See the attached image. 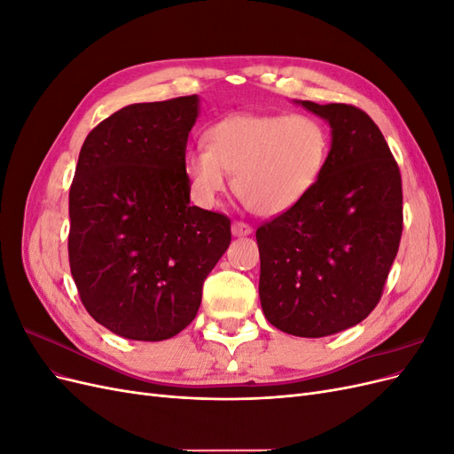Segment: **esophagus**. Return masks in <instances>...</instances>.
<instances>
[{
    "label": "esophagus",
    "mask_w": 454,
    "mask_h": 454,
    "mask_svg": "<svg viewBox=\"0 0 454 454\" xmlns=\"http://www.w3.org/2000/svg\"><path fill=\"white\" fill-rule=\"evenodd\" d=\"M231 231H232V235H235V237H248V235H252L254 229H252L250 223H246V222H235V223H232Z\"/></svg>",
    "instance_id": "obj_1"
}]
</instances>
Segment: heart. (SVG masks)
Listing matches in <instances>:
<instances>
[{"mask_svg": "<svg viewBox=\"0 0 454 454\" xmlns=\"http://www.w3.org/2000/svg\"><path fill=\"white\" fill-rule=\"evenodd\" d=\"M329 132L312 115L235 114L206 130V147L185 155L193 195L214 204L235 176V193L259 215L290 212L320 182Z\"/></svg>", "mask_w": 454, "mask_h": 454, "instance_id": "heart-1", "label": "heart"}]
</instances>
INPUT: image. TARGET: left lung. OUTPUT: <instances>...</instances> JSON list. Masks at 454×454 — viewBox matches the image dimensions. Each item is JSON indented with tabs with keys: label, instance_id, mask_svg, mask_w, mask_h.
<instances>
[{
	"label": "left lung",
	"instance_id": "left-lung-1",
	"mask_svg": "<svg viewBox=\"0 0 454 454\" xmlns=\"http://www.w3.org/2000/svg\"><path fill=\"white\" fill-rule=\"evenodd\" d=\"M332 127L320 182L255 232L267 320L297 337H325L367 318L400 248V167L382 132L350 104L301 102Z\"/></svg>",
	"mask_w": 454,
	"mask_h": 454
}]
</instances>
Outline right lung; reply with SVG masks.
<instances>
[{"label":"right lung","instance_id":"right-lung-1","mask_svg":"<svg viewBox=\"0 0 454 454\" xmlns=\"http://www.w3.org/2000/svg\"><path fill=\"white\" fill-rule=\"evenodd\" d=\"M199 98L132 104L96 125L70 187L72 277L92 318L125 339L164 340L195 320L231 242L225 214L189 204L185 147Z\"/></svg>","mask_w":454,"mask_h":454}]
</instances>
